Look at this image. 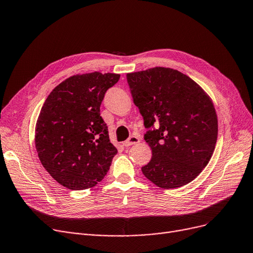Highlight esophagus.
I'll return each instance as SVG.
<instances>
[{"mask_svg": "<svg viewBox=\"0 0 253 253\" xmlns=\"http://www.w3.org/2000/svg\"><path fill=\"white\" fill-rule=\"evenodd\" d=\"M140 141V138L137 136V135H131L127 140L124 141V146L125 147H129V146H132V145H135V144H138V142Z\"/></svg>", "mask_w": 253, "mask_h": 253, "instance_id": "1", "label": "esophagus"}]
</instances>
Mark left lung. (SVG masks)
<instances>
[{
  "instance_id": "obj_1",
  "label": "left lung",
  "mask_w": 253,
  "mask_h": 253,
  "mask_svg": "<svg viewBox=\"0 0 253 253\" xmlns=\"http://www.w3.org/2000/svg\"><path fill=\"white\" fill-rule=\"evenodd\" d=\"M127 83L152 149L142 173L164 189L190 183L207 167L217 141L218 121L210 97L187 75L170 68L128 73Z\"/></svg>"
}]
</instances>
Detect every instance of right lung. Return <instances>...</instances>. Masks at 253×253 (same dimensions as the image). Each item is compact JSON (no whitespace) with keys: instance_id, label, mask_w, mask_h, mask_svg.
I'll list each match as a JSON object with an SVG mask.
<instances>
[{"instance_id":"add662e5","label":"right lung","mask_w":253,"mask_h":253,"mask_svg":"<svg viewBox=\"0 0 253 253\" xmlns=\"http://www.w3.org/2000/svg\"><path fill=\"white\" fill-rule=\"evenodd\" d=\"M120 74L73 75L48 95L35 129L38 157L51 177L71 190L102 181L118 153L100 116L106 91Z\"/></svg>"}]
</instances>
